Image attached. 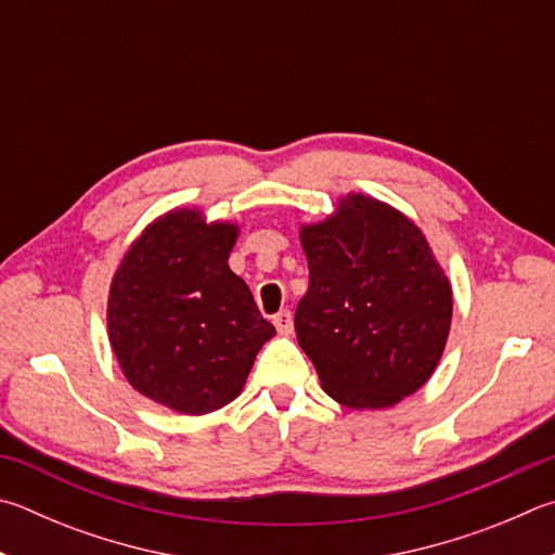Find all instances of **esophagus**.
<instances>
[{
	"instance_id": "34e87169",
	"label": "esophagus",
	"mask_w": 555,
	"mask_h": 555,
	"mask_svg": "<svg viewBox=\"0 0 555 555\" xmlns=\"http://www.w3.org/2000/svg\"><path fill=\"white\" fill-rule=\"evenodd\" d=\"M274 325H276V330H279V335L288 337L291 332H294V318H291L288 310H279L276 315H274Z\"/></svg>"
}]
</instances>
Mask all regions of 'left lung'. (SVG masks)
<instances>
[{"instance_id": "8db88e82", "label": "left lung", "mask_w": 555, "mask_h": 555, "mask_svg": "<svg viewBox=\"0 0 555 555\" xmlns=\"http://www.w3.org/2000/svg\"><path fill=\"white\" fill-rule=\"evenodd\" d=\"M310 284L296 337L322 390L351 410H383L435 374L451 330V281L398 208L351 191L300 225Z\"/></svg>"}]
</instances>
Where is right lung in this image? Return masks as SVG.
<instances>
[{
    "label": "right lung",
    "instance_id": "1",
    "mask_svg": "<svg viewBox=\"0 0 555 555\" xmlns=\"http://www.w3.org/2000/svg\"><path fill=\"white\" fill-rule=\"evenodd\" d=\"M240 228L172 208L140 233L111 279L106 325L126 380L181 415H208L245 388L276 335L228 267Z\"/></svg>",
    "mask_w": 555,
    "mask_h": 555
}]
</instances>
